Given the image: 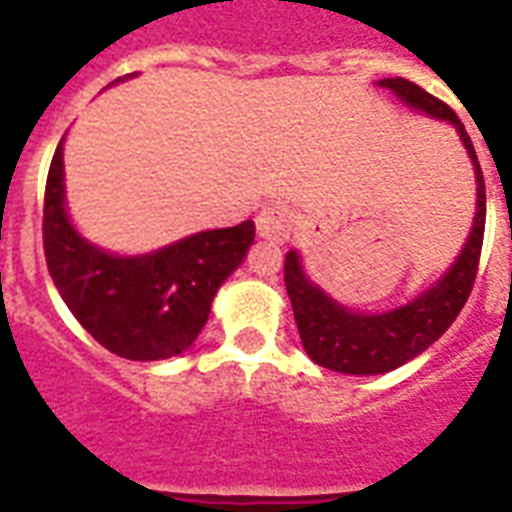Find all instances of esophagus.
I'll return each instance as SVG.
<instances>
[{"label":"esophagus","instance_id":"obj_1","mask_svg":"<svg viewBox=\"0 0 512 512\" xmlns=\"http://www.w3.org/2000/svg\"><path fill=\"white\" fill-rule=\"evenodd\" d=\"M294 226H297V218L286 205H270L257 215V234L268 242H286Z\"/></svg>","mask_w":512,"mask_h":512}]
</instances>
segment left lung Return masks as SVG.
I'll use <instances>...</instances> for the list:
<instances>
[{"label":"left lung","mask_w":512,"mask_h":512,"mask_svg":"<svg viewBox=\"0 0 512 512\" xmlns=\"http://www.w3.org/2000/svg\"><path fill=\"white\" fill-rule=\"evenodd\" d=\"M376 83L381 89L392 91L410 110L455 126L476 173V215H473L471 234L465 239L460 255L455 257V263L429 289L384 313H363L336 302L326 289L307 276L297 249L286 252L284 281L292 299L302 347L313 363L347 376H376V373L394 371L429 350L452 326L471 294L486 223L484 176L471 136L465 134L458 115L442 99L431 97L429 91H423L407 78H381Z\"/></svg>","instance_id":"8db88e82"}]
</instances>
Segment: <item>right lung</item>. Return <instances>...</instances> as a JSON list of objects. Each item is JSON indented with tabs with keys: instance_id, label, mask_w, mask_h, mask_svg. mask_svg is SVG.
<instances>
[{
	"instance_id": "right-lung-1",
	"label": "right lung",
	"mask_w": 512,
	"mask_h": 512,
	"mask_svg": "<svg viewBox=\"0 0 512 512\" xmlns=\"http://www.w3.org/2000/svg\"><path fill=\"white\" fill-rule=\"evenodd\" d=\"M62 144L65 136L54 149L44 194V255L57 292L112 355L139 363L184 355L205 328L223 281L244 263L255 223L199 231L144 255L107 252L70 220Z\"/></svg>"
}]
</instances>
